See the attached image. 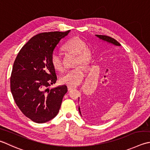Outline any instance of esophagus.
Instances as JSON below:
<instances>
[{"mask_svg":"<svg viewBox=\"0 0 150 150\" xmlns=\"http://www.w3.org/2000/svg\"><path fill=\"white\" fill-rule=\"evenodd\" d=\"M75 88H76V87H74V86H67V90H68L69 91L71 90H73V89H75Z\"/></svg>","mask_w":150,"mask_h":150,"instance_id":"1","label":"esophagus"}]
</instances>
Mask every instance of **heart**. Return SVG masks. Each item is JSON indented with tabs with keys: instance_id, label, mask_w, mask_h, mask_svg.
Segmentation results:
<instances>
[{
	"instance_id": "obj_1",
	"label": "heart",
	"mask_w": 150,
	"mask_h": 150,
	"mask_svg": "<svg viewBox=\"0 0 150 150\" xmlns=\"http://www.w3.org/2000/svg\"><path fill=\"white\" fill-rule=\"evenodd\" d=\"M64 50L70 53L77 54L76 64L77 65L82 64L83 65L89 64L92 60V52L86 48V45L83 40L79 38H71L67 41L64 45ZM51 63L56 70H62L63 68L62 60L60 55L57 52L51 54ZM86 75V69L82 66L75 69L68 70L60 77L61 83L70 86H75L83 82Z\"/></svg>"
}]
</instances>
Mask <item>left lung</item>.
I'll list each match as a JSON object with an SVG mask.
<instances>
[{"label": "left lung", "mask_w": 150, "mask_h": 150, "mask_svg": "<svg viewBox=\"0 0 150 150\" xmlns=\"http://www.w3.org/2000/svg\"><path fill=\"white\" fill-rule=\"evenodd\" d=\"M96 36L99 38V39L103 40V41H105V42H108L109 43L112 44L114 45H116V46H120V43L119 42H117L116 40H114V38L109 37V36H104V35H96ZM79 113H80L81 116H83L82 115V112H81V108L80 107H79Z\"/></svg>", "instance_id": "1"}]
</instances>
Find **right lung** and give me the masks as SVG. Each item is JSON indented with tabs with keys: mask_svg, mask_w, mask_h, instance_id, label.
<instances>
[{
	"mask_svg": "<svg viewBox=\"0 0 150 150\" xmlns=\"http://www.w3.org/2000/svg\"><path fill=\"white\" fill-rule=\"evenodd\" d=\"M66 32L38 34L20 50L13 63L10 89L14 101L25 116L38 124L54 118L67 92L66 85L49 90L57 80L51 63L53 51Z\"/></svg>",
	"mask_w": 150,
	"mask_h": 150,
	"instance_id": "1",
	"label": "right lung"
}]
</instances>
